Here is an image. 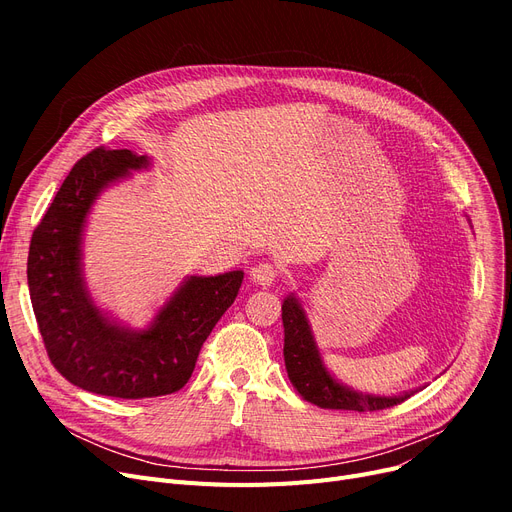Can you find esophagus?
Here are the masks:
<instances>
[{"label": "esophagus", "mask_w": 512, "mask_h": 512, "mask_svg": "<svg viewBox=\"0 0 512 512\" xmlns=\"http://www.w3.org/2000/svg\"><path fill=\"white\" fill-rule=\"evenodd\" d=\"M280 276V270L274 263H259L251 270V280L259 286H272Z\"/></svg>", "instance_id": "34e87169"}]
</instances>
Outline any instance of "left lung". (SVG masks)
Segmentation results:
<instances>
[{"instance_id": "1", "label": "left lung", "mask_w": 512, "mask_h": 512, "mask_svg": "<svg viewBox=\"0 0 512 512\" xmlns=\"http://www.w3.org/2000/svg\"><path fill=\"white\" fill-rule=\"evenodd\" d=\"M282 324H284V363L292 386L299 394L321 409L338 411H384L394 405H400L415 392L400 396H371L355 390H348L338 384L332 375L321 365L311 328L307 324V315L301 309L299 301L288 297L282 305Z\"/></svg>"}]
</instances>
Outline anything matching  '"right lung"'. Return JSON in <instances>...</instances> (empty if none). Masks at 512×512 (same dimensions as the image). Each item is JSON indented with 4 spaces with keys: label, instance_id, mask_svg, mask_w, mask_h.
<instances>
[{
    "label": "right lung",
    "instance_id": "1",
    "mask_svg": "<svg viewBox=\"0 0 512 512\" xmlns=\"http://www.w3.org/2000/svg\"><path fill=\"white\" fill-rule=\"evenodd\" d=\"M149 164L128 149L97 147L80 157L37 224L26 278L49 361L93 394L155 398L178 392L193 375L201 346L234 303L240 270L186 280L145 332L112 324L80 278V234L101 188Z\"/></svg>",
    "mask_w": 512,
    "mask_h": 512
}]
</instances>
